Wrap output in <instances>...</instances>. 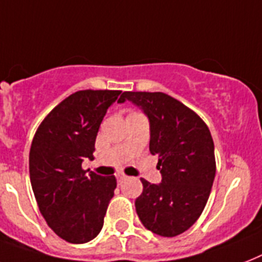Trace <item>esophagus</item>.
<instances>
[{
	"label": "esophagus",
	"mask_w": 262,
	"mask_h": 262,
	"mask_svg": "<svg viewBox=\"0 0 262 262\" xmlns=\"http://www.w3.org/2000/svg\"><path fill=\"white\" fill-rule=\"evenodd\" d=\"M125 179H127V176L124 175V173H118V175H117V180H118V183L124 182Z\"/></svg>",
	"instance_id": "obj_1"
}]
</instances>
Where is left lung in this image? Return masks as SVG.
<instances>
[{"label":"left lung","mask_w":262,"mask_h":262,"mask_svg":"<svg viewBox=\"0 0 262 262\" xmlns=\"http://www.w3.org/2000/svg\"><path fill=\"white\" fill-rule=\"evenodd\" d=\"M144 112L150 127L149 150L159 157L161 183L141 179L136 211L144 226L161 237H176L201 216L215 178L214 141L196 113L164 93L125 91Z\"/></svg>","instance_id":"left-lung-1"}]
</instances>
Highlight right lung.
<instances>
[{
  "label": "right lung",
  "instance_id": "add662e5",
  "mask_svg": "<svg viewBox=\"0 0 262 262\" xmlns=\"http://www.w3.org/2000/svg\"><path fill=\"white\" fill-rule=\"evenodd\" d=\"M118 90H82L66 98L44 118L29 152V176L39 210L48 226L64 241L86 244L103 226L114 196V176L87 175L95 138Z\"/></svg>",
  "mask_w": 262,
  "mask_h": 262
}]
</instances>
